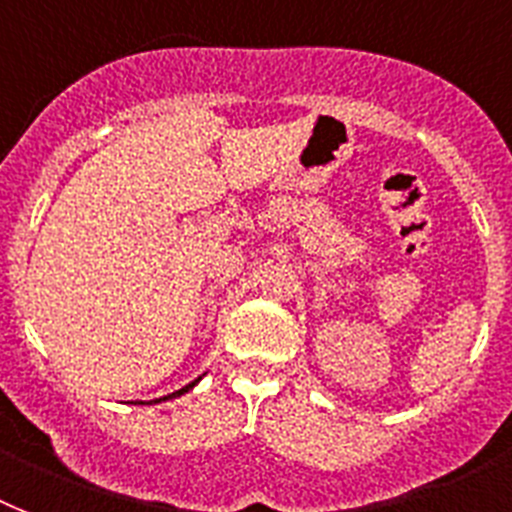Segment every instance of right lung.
<instances>
[{"instance_id":"right-lung-1","label":"right lung","mask_w":512,"mask_h":512,"mask_svg":"<svg viewBox=\"0 0 512 512\" xmlns=\"http://www.w3.org/2000/svg\"><path fill=\"white\" fill-rule=\"evenodd\" d=\"M199 378H202V376H199ZM199 378H197V381H191V384H186V386H184V389H178V392L168 394V397H160V400H152V402H165V400H176V397H181V394H186V392H189V389H194V386H197V384H199Z\"/></svg>"}]
</instances>
